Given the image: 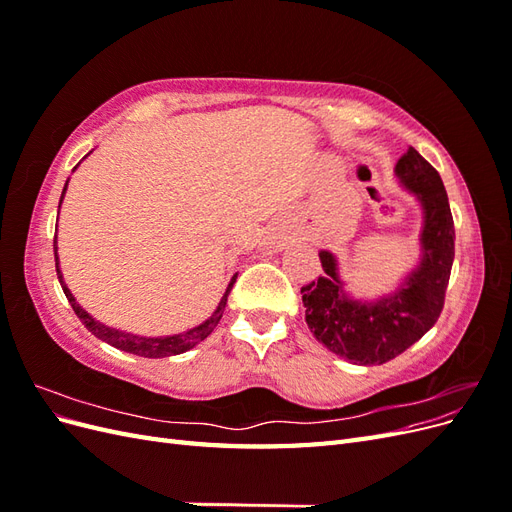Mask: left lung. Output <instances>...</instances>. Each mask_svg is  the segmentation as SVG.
<instances>
[{"label": "left lung", "instance_id": "8db88e82", "mask_svg": "<svg viewBox=\"0 0 512 512\" xmlns=\"http://www.w3.org/2000/svg\"><path fill=\"white\" fill-rule=\"evenodd\" d=\"M395 177L421 205V258L393 292L374 301L354 299L339 275L337 256L320 250L324 273L301 288L305 322L318 342L352 365H382L421 339L444 307L455 258V226L444 183L410 147L395 164Z\"/></svg>", "mask_w": 512, "mask_h": 512}]
</instances>
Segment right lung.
Segmentation results:
<instances>
[{
  "mask_svg": "<svg viewBox=\"0 0 512 512\" xmlns=\"http://www.w3.org/2000/svg\"><path fill=\"white\" fill-rule=\"evenodd\" d=\"M66 188H68V181L64 185V192H61L59 207H61V200H64ZM53 250H55V269H57L59 284H61V288H64V294H66V299L70 301L74 314L79 316V320L85 324V329L91 335H96L98 339H102V342L111 344L113 348L123 350V352H130V354H136V356H145V359H164V356L183 354V352L192 350L194 346H198L200 342H203V339H207L213 333V329L218 327V322L222 320V314H224V309H226V301H228V294H230V290H232V286H235V280H237V273H235V275H232L230 284L226 286V292L222 294L218 307H215V312L203 324H198V327L188 329V331H183V333H177V335H160V337L134 335V333H128V331L106 327L104 322H100L91 314H87V309H83L79 305V301L72 297L70 288L64 282V275H61L59 256H57V235H55V247H53Z\"/></svg>",
  "mask_w": 512,
  "mask_h": 512,
  "instance_id": "right-lung-1",
  "label": "right lung"
}]
</instances>
